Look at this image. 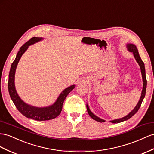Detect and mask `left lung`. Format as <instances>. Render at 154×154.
<instances>
[{
  "instance_id": "left-lung-1",
  "label": "left lung",
  "mask_w": 154,
  "mask_h": 154,
  "mask_svg": "<svg viewBox=\"0 0 154 154\" xmlns=\"http://www.w3.org/2000/svg\"><path fill=\"white\" fill-rule=\"evenodd\" d=\"M126 47H127L128 50L129 51V52H131L133 54V56L135 57V60L137 61V62L138 63V64L139 65L140 68V71H141V74H142V77H143V90H142L141 92V96L140 97V100L138 102V103L137 104V105L135 106V107L134 108L132 111L130 112L128 115H126L125 116L121 118H118V119H115L113 120H111L110 122L111 123L113 124H116V123H120V122H124L125 120H128V119H129L130 118H131L135 114L139 111V109L140 107V105L142 104V102H143L144 98L145 97V94H146V85H147V81H146V71H145V67H144V62H143V60H141V58L140 57V55L139 53V51H138V49L137 48V47L135 45L133 44V43H127L126 45ZM86 109H87V111L88 113L89 114V115L94 120L97 121L99 122H105V120L101 119V118H99L98 116H96L94 114L90 111V109L88 107V105L86 104Z\"/></svg>"
}]
</instances>
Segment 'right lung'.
<instances>
[{"label": "right lung", "instance_id": "add662e5", "mask_svg": "<svg viewBox=\"0 0 154 154\" xmlns=\"http://www.w3.org/2000/svg\"><path fill=\"white\" fill-rule=\"evenodd\" d=\"M43 39V38H42L33 37L21 46L18 51L15 59L11 64L9 73L8 83L10 97L18 111L25 117L38 121H45L54 119L60 115L66 97L75 86V85H73L65 88L60 93L56 101L53 104L44 107H34V106L27 104L19 96L15 86V74L18 62L23 53L27 50L30 45L42 40Z\"/></svg>", "mask_w": 154, "mask_h": 154}]
</instances>
